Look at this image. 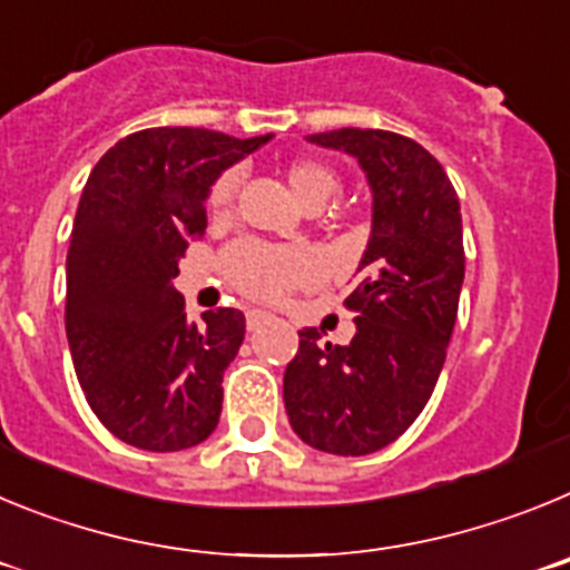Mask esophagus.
Here are the masks:
<instances>
[{
    "label": "esophagus",
    "mask_w": 570,
    "mask_h": 570,
    "mask_svg": "<svg viewBox=\"0 0 570 570\" xmlns=\"http://www.w3.org/2000/svg\"><path fill=\"white\" fill-rule=\"evenodd\" d=\"M274 322V314L268 311H248V331H259L262 325H271Z\"/></svg>",
    "instance_id": "obj_1"
}]
</instances>
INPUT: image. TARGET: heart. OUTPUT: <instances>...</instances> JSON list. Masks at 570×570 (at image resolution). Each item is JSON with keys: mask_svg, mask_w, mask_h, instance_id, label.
Listing matches in <instances>:
<instances>
[{"mask_svg": "<svg viewBox=\"0 0 570 570\" xmlns=\"http://www.w3.org/2000/svg\"><path fill=\"white\" fill-rule=\"evenodd\" d=\"M291 194L302 208H322L331 196L340 190V176L334 168L316 159H296L285 170ZM236 194V174L228 170L214 183L208 196V208L214 216L228 214ZM230 282L259 299H274L282 291L302 282L314 271V262L299 248H279V245H265V242H239L225 256Z\"/></svg>", "mask_w": 570, "mask_h": 570, "instance_id": "b5f03b06", "label": "heart"}]
</instances>
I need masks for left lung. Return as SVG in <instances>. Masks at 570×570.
<instances>
[{"mask_svg": "<svg viewBox=\"0 0 570 570\" xmlns=\"http://www.w3.org/2000/svg\"><path fill=\"white\" fill-rule=\"evenodd\" d=\"M354 156L371 188V234L347 296V345L299 331L282 400L291 428L316 451L374 454L422 414L454 334L465 279L460 199L442 165L407 136L340 128L305 136Z\"/></svg>", "mask_w": 570, "mask_h": 570, "instance_id": "8db88e82", "label": "left lung"}]
</instances>
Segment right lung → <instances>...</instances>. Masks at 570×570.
<instances>
[{
    "mask_svg": "<svg viewBox=\"0 0 570 570\" xmlns=\"http://www.w3.org/2000/svg\"><path fill=\"white\" fill-rule=\"evenodd\" d=\"M271 139L148 128L90 170L65 262V331L88 405L128 445L168 454L214 434L245 316L190 322L174 279L216 179Z\"/></svg>",
    "mask_w": 570,
    "mask_h": 570,
    "instance_id": "right-lung-1",
    "label": "right lung"
}]
</instances>
